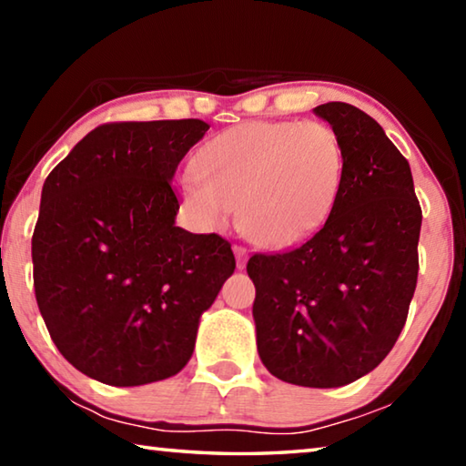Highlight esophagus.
Returning a JSON list of instances; mask_svg holds the SVG:
<instances>
[{
    "label": "esophagus",
    "instance_id": "obj_1",
    "mask_svg": "<svg viewBox=\"0 0 466 466\" xmlns=\"http://www.w3.org/2000/svg\"><path fill=\"white\" fill-rule=\"evenodd\" d=\"M234 255H236V267H238V269H244V265L248 261V250L244 247H234Z\"/></svg>",
    "mask_w": 466,
    "mask_h": 466
}]
</instances>
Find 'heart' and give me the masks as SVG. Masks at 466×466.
I'll list each match as a JSON object with an SVG mask.
<instances>
[{
  "mask_svg": "<svg viewBox=\"0 0 466 466\" xmlns=\"http://www.w3.org/2000/svg\"><path fill=\"white\" fill-rule=\"evenodd\" d=\"M180 199L197 226L228 224L238 205L242 234L258 247H294L320 230L345 177L337 133L317 121H252L211 137L193 160Z\"/></svg>",
  "mask_w": 466,
  "mask_h": 466,
  "instance_id": "1",
  "label": "heart"
}]
</instances>
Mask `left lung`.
<instances>
[{
	"mask_svg": "<svg viewBox=\"0 0 466 466\" xmlns=\"http://www.w3.org/2000/svg\"><path fill=\"white\" fill-rule=\"evenodd\" d=\"M345 149L341 193L325 226L281 255H252L257 350L279 380L337 389L380 364L417 286L421 208L403 154L364 110L314 108Z\"/></svg>",
	"mask_w": 466,
	"mask_h": 466,
	"instance_id": "left-lung-1",
	"label": "left lung"
}]
</instances>
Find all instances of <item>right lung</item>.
Instances as JSON below:
<instances>
[{"label": "right lung", "instance_id": "right-lung-1", "mask_svg": "<svg viewBox=\"0 0 466 466\" xmlns=\"http://www.w3.org/2000/svg\"><path fill=\"white\" fill-rule=\"evenodd\" d=\"M208 129L199 119L100 125L45 180L36 304L61 356L94 380L178 374L201 314L236 269L222 236L177 226L170 183Z\"/></svg>", "mask_w": 466, "mask_h": 466}]
</instances>
